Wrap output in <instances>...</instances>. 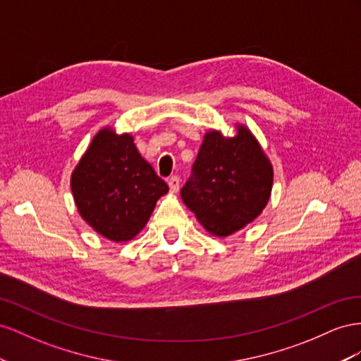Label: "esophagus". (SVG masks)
I'll return each instance as SVG.
<instances>
[{"instance_id": "1", "label": "esophagus", "mask_w": 361, "mask_h": 361, "mask_svg": "<svg viewBox=\"0 0 361 361\" xmlns=\"http://www.w3.org/2000/svg\"><path fill=\"white\" fill-rule=\"evenodd\" d=\"M168 184H169V189L172 193H177L178 189H180V178L177 177V175H173V177H171L168 180Z\"/></svg>"}]
</instances>
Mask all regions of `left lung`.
Returning <instances> with one entry per match:
<instances>
[{"instance_id":"left-lung-1","label":"left lung","mask_w":361,"mask_h":361,"mask_svg":"<svg viewBox=\"0 0 361 361\" xmlns=\"http://www.w3.org/2000/svg\"><path fill=\"white\" fill-rule=\"evenodd\" d=\"M272 181V164L259 142L245 126H238L234 137L205 133L190 178L180 193L205 230L225 238L263 212Z\"/></svg>"}]
</instances>
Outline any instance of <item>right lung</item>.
<instances>
[{
	"mask_svg": "<svg viewBox=\"0 0 361 361\" xmlns=\"http://www.w3.org/2000/svg\"><path fill=\"white\" fill-rule=\"evenodd\" d=\"M78 213L113 242L131 240L169 188L143 159L130 135L102 128L71 177Z\"/></svg>",
	"mask_w": 361,
	"mask_h": 361,
	"instance_id": "right-lung-1",
	"label": "right lung"
}]
</instances>
